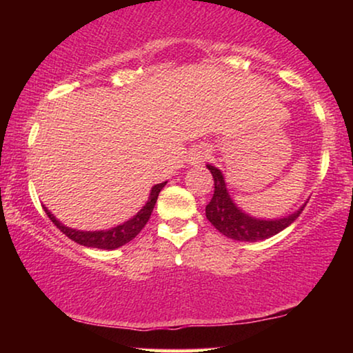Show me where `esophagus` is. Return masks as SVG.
Wrapping results in <instances>:
<instances>
[{
	"instance_id": "1",
	"label": "esophagus",
	"mask_w": 353,
	"mask_h": 353,
	"mask_svg": "<svg viewBox=\"0 0 353 353\" xmlns=\"http://www.w3.org/2000/svg\"><path fill=\"white\" fill-rule=\"evenodd\" d=\"M207 156H209V151H207V149H199V151H196L194 156L191 157L192 159V163L204 162L205 159H207Z\"/></svg>"
}]
</instances>
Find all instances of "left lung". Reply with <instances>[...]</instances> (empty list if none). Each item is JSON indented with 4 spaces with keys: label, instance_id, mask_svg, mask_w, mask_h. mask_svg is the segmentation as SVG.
<instances>
[{
    "label": "left lung",
    "instance_id": "left-lung-1",
    "mask_svg": "<svg viewBox=\"0 0 353 353\" xmlns=\"http://www.w3.org/2000/svg\"><path fill=\"white\" fill-rule=\"evenodd\" d=\"M207 168H209L212 176H214L215 190L210 202L205 207V216L221 234H225L230 239L255 243V241L272 238V236L278 234L279 231L288 228L302 214L303 207H305V204H303L301 209L291 215L283 216V219H255V216H250L241 210L234 204L233 199H231L230 192L226 190L223 173L214 165H207Z\"/></svg>",
    "mask_w": 353,
    "mask_h": 353
}]
</instances>
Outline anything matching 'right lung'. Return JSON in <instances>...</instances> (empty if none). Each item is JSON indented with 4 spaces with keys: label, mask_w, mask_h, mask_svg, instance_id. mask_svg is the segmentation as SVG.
I'll return each mask as SVG.
<instances>
[{
    "label": "right lung",
    "mask_w": 353,
    "mask_h": 353,
    "mask_svg": "<svg viewBox=\"0 0 353 353\" xmlns=\"http://www.w3.org/2000/svg\"><path fill=\"white\" fill-rule=\"evenodd\" d=\"M167 185V181L159 183V185L152 186L151 194H149V199L141 210L138 212L137 215H133V219H130L122 225L114 226L110 230H101V231H80L69 228V226L62 225L59 220L56 219L54 215L51 214L46 207H43L46 212V215L50 216V220L54 223L57 228H59L62 233H64L67 238L75 241L77 244L86 245V248H96V249H104V250H112L117 249L120 245L130 243V241L137 238L139 231L144 228V225L148 223L149 216L152 214L154 205H156L159 192L162 191V188Z\"/></svg>",
    "instance_id": "1"
}]
</instances>
